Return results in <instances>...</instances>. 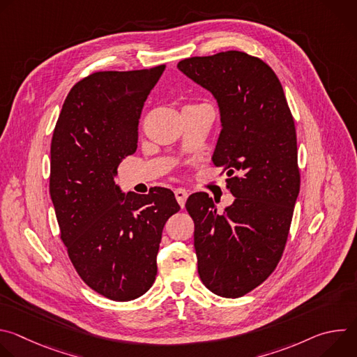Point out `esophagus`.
<instances>
[{
  "instance_id": "esophagus-1",
  "label": "esophagus",
  "mask_w": 357,
  "mask_h": 357,
  "mask_svg": "<svg viewBox=\"0 0 357 357\" xmlns=\"http://www.w3.org/2000/svg\"><path fill=\"white\" fill-rule=\"evenodd\" d=\"M188 196H189V193H188V190H185V189H181V188H179V189L175 190V197H176L178 203L181 205V208L185 206V202H186Z\"/></svg>"
}]
</instances>
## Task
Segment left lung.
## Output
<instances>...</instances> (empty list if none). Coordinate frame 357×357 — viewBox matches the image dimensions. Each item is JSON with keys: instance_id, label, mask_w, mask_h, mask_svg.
<instances>
[{"instance_id": "obj_1", "label": "left lung", "mask_w": 357, "mask_h": 357, "mask_svg": "<svg viewBox=\"0 0 357 357\" xmlns=\"http://www.w3.org/2000/svg\"><path fill=\"white\" fill-rule=\"evenodd\" d=\"M178 69L215 97L222 131L213 152L236 197L223 213L206 192L186 200L197 273L208 289L238 298L275 270L299 193L296 134L282 86L261 59L238 50L183 59Z\"/></svg>"}]
</instances>
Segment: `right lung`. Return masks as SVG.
Segmentation results:
<instances>
[{
  "label": "right lung",
  "mask_w": 357,
  "mask_h": 357,
  "mask_svg": "<svg viewBox=\"0 0 357 357\" xmlns=\"http://www.w3.org/2000/svg\"><path fill=\"white\" fill-rule=\"evenodd\" d=\"M165 66L96 72L69 91L50 144V199L80 278L113 301L144 295L157 277L167 220L181 206L171 189L124 193L117 168L137 149L138 120Z\"/></svg>",
  "instance_id": "right-lung-1"
}]
</instances>
